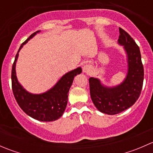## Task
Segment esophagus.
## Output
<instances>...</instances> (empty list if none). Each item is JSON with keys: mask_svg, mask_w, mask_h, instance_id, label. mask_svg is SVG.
Masks as SVG:
<instances>
[{"mask_svg": "<svg viewBox=\"0 0 153 153\" xmlns=\"http://www.w3.org/2000/svg\"><path fill=\"white\" fill-rule=\"evenodd\" d=\"M92 70V66L89 65V64H86L85 66H84L83 67V72L84 73H90Z\"/></svg>", "mask_w": 153, "mask_h": 153, "instance_id": "1", "label": "esophagus"}]
</instances>
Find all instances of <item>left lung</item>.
<instances>
[{"mask_svg": "<svg viewBox=\"0 0 153 153\" xmlns=\"http://www.w3.org/2000/svg\"><path fill=\"white\" fill-rule=\"evenodd\" d=\"M118 45L122 46L126 57L127 72L122 82L106 86L97 78L89 79L91 99L102 113L118 114L132 106L138 100L143 81V67L139 47L130 35L119 28Z\"/></svg>", "mask_w": 153, "mask_h": 153, "instance_id": "1", "label": "left lung"}]
</instances>
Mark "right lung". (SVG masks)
<instances>
[{"mask_svg": "<svg viewBox=\"0 0 153 153\" xmlns=\"http://www.w3.org/2000/svg\"><path fill=\"white\" fill-rule=\"evenodd\" d=\"M41 30L34 32L19 48L12 69V86L14 96L20 107L31 118L40 121H54L61 118L68 102V92L74 78L81 74V67L64 74L52 88L46 92L33 94L28 92L18 81L16 75V63L22 47Z\"/></svg>", "mask_w": 153, "mask_h": 153, "instance_id": "right-lung-1", "label": "right lung"}]
</instances>
